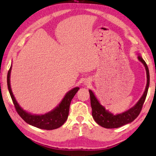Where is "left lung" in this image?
Returning a JSON list of instances; mask_svg holds the SVG:
<instances>
[{"label": "left lung", "mask_w": 156, "mask_h": 156, "mask_svg": "<svg viewBox=\"0 0 156 156\" xmlns=\"http://www.w3.org/2000/svg\"><path fill=\"white\" fill-rule=\"evenodd\" d=\"M138 59L145 68L147 74V84L144 94L142 95L141 98L139 100L137 103L133 107L129 109L122 113L114 115L111 112H108L105 109L104 107L99 103L98 101L96 98L92 90H89L90 97V104L92 107V115L94 121L101 127L107 129H113L120 127L122 125H127L129 122H131L136 119L143 107L144 103L147 97L149 85H150V72L147 66V64L141 56H138Z\"/></svg>", "instance_id": "8db88e82"}]
</instances>
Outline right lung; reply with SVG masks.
<instances>
[{
    "mask_svg": "<svg viewBox=\"0 0 156 156\" xmlns=\"http://www.w3.org/2000/svg\"><path fill=\"white\" fill-rule=\"evenodd\" d=\"M11 68L12 65L11 66L7 74V86L15 108L20 117L27 123L39 129L52 130V129L60 127L67 120L71 101L79 90V88L76 87L68 92L59 105L53 111L45 115H31L28 113L20 107L15 98L14 95L12 94L11 85H10V76H11Z\"/></svg>",
    "mask_w": 156,
    "mask_h": 156,
    "instance_id": "add662e5",
    "label": "right lung"
}]
</instances>
